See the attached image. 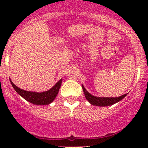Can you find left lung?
Returning <instances> with one entry per match:
<instances>
[{
	"label": "left lung",
	"instance_id": "8db88e82",
	"mask_svg": "<svg viewBox=\"0 0 148 148\" xmlns=\"http://www.w3.org/2000/svg\"><path fill=\"white\" fill-rule=\"evenodd\" d=\"M82 86L85 97L87 99L88 102L92 105L99 106V107H107V106L112 105L115 103L120 102L127 95V94H125V95L118 97H98L94 96V95L89 93L84 88V86H83V84L82 85Z\"/></svg>",
	"mask_w": 148,
	"mask_h": 148
}]
</instances>
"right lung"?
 I'll return each mask as SVG.
<instances>
[{
	"label": "right lung",
	"mask_w": 148,
	"mask_h": 148,
	"mask_svg": "<svg viewBox=\"0 0 148 148\" xmlns=\"http://www.w3.org/2000/svg\"><path fill=\"white\" fill-rule=\"evenodd\" d=\"M10 82L15 91L26 101L34 104H36V105H47L53 102L57 96L61 84H62V79H61L50 89L43 92H29V91L23 90L16 86L10 79Z\"/></svg>",
	"instance_id": "add662e5"
}]
</instances>
